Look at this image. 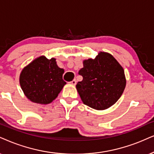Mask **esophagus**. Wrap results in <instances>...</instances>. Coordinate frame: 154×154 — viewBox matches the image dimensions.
<instances>
[{
  "mask_svg": "<svg viewBox=\"0 0 154 154\" xmlns=\"http://www.w3.org/2000/svg\"><path fill=\"white\" fill-rule=\"evenodd\" d=\"M69 83H70L72 85H73V86H75L76 84H77V81H76V79H73V80L72 81V82H69Z\"/></svg>",
  "mask_w": 154,
  "mask_h": 154,
  "instance_id": "obj_1",
  "label": "esophagus"
}]
</instances>
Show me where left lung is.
I'll return each instance as SVG.
<instances>
[{
  "instance_id": "obj_1",
  "label": "left lung",
  "mask_w": 154,
  "mask_h": 154,
  "mask_svg": "<svg viewBox=\"0 0 154 154\" xmlns=\"http://www.w3.org/2000/svg\"><path fill=\"white\" fill-rule=\"evenodd\" d=\"M79 75L83 79L76 88L81 100L97 110L106 109L115 104L126 87L123 67L107 52H100L95 59L84 60Z\"/></svg>"
}]
</instances>
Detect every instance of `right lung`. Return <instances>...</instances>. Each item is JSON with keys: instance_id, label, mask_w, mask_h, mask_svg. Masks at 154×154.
<instances>
[{"instance_id": "1", "label": "right lung", "mask_w": 154, "mask_h": 154, "mask_svg": "<svg viewBox=\"0 0 154 154\" xmlns=\"http://www.w3.org/2000/svg\"><path fill=\"white\" fill-rule=\"evenodd\" d=\"M63 73L64 69L58 67L55 58L48 60L40 56L23 69L20 75L21 89L31 102L50 104L65 85Z\"/></svg>"}]
</instances>
